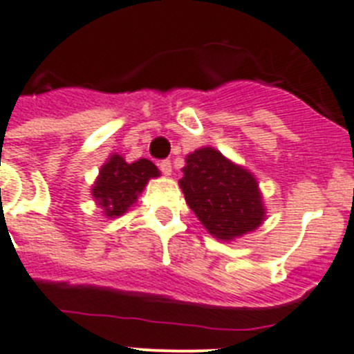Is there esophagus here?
<instances>
[{
	"label": "esophagus",
	"mask_w": 354,
	"mask_h": 354,
	"mask_svg": "<svg viewBox=\"0 0 354 354\" xmlns=\"http://www.w3.org/2000/svg\"><path fill=\"white\" fill-rule=\"evenodd\" d=\"M159 170L162 171V175H171V162L168 159L159 162Z\"/></svg>",
	"instance_id": "esophagus-1"
}]
</instances>
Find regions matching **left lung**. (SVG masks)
<instances>
[{"instance_id":"8db88e82","label":"left lung","mask_w":354,"mask_h":354,"mask_svg":"<svg viewBox=\"0 0 354 354\" xmlns=\"http://www.w3.org/2000/svg\"><path fill=\"white\" fill-rule=\"evenodd\" d=\"M179 186L186 204L216 239L234 241L257 230L266 220L255 175L214 147L186 156Z\"/></svg>"}]
</instances>
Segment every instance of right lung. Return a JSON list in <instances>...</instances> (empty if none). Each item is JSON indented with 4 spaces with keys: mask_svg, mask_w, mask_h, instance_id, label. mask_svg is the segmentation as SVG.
Here are the masks:
<instances>
[{
    "mask_svg": "<svg viewBox=\"0 0 354 354\" xmlns=\"http://www.w3.org/2000/svg\"><path fill=\"white\" fill-rule=\"evenodd\" d=\"M159 175L161 171L149 159L127 162L120 154H111L99 170L90 193L106 218H117L138 202L149 180Z\"/></svg>",
    "mask_w": 354,
    "mask_h": 354,
    "instance_id": "obj_1",
    "label": "right lung"
}]
</instances>
